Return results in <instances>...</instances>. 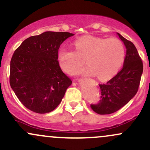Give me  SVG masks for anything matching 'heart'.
Masks as SVG:
<instances>
[{"label": "heart", "mask_w": 150, "mask_h": 150, "mask_svg": "<svg viewBox=\"0 0 150 150\" xmlns=\"http://www.w3.org/2000/svg\"><path fill=\"white\" fill-rule=\"evenodd\" d=\"M75 51L62 47L57 52V61L63 71L70 73L81 64L79 57L85 58L86 67L72 72L73 75H97L100 80L115 76L125 57L124 45L117 38H103L85 35L74 42Z\"/></svg>", "instance_id": "1"}]
</instances>
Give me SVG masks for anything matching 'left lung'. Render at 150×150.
Returning <instances> with one entry per match:
<instances>
[{"label": "left lung", "instance_id": "obj_1", "mask_svg": "<svg viewBox=\"0 0 150 150\" xmlns=\"http://www.w3.org/2000/svg\"><path fill=\"white\" fill-rule=\"evenodd\" d=\"M125 46L126 55L122 70L106 84L99 85L101 100L91 105L94 112L100 115L115 112L134 98L139 88L143 72L142 61L134 44L117 33Z\"/></svg>", "mask_w": 150, "mask_h": 150}]
</instances>
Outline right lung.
<instances>
[{"label":"right lung","mask_w":150,"mask_h":150,"mask_svg":"<svg viewBox=\"0 0 150 150\" xmlns=\"http://www.w3.org/2000/svg\"><path fill=\"white\" fill-rule=\"evenodd\" d=\"M73 35L46 31L25 39L15 50L11 60L10 85L28 109L45 114L61 103L72 81L59 65L57 52L62 42Z\"/></svg>","instance_id":"1"}]
</instances>
